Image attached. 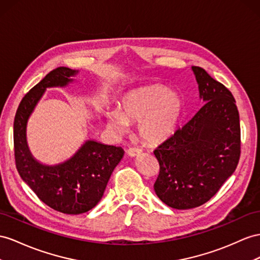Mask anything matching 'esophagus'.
<instances>
[{"mask_svg": "<svg viewBox=\"0 0 260 260\" xmlns=\"http://www.w3.org/2000/svg\"><path fill=\"white\" fill-rule=\"evenodd\" d=\"M141 152H142V149L138 148V147H131V148L127 149V154L131 157H135L138 154H141Z\"/></svg>", "mask_w": 260, "mask_h": 260, "instance_id": "34e87169", "label": "esophagus"}]
</instances>
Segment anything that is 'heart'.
I'll list each match as a JSON object with an SVG mask.
<instances>
[{"label": "heart", "instance_id": "heart-1", "mask_svg": "<svg viewBox=\"0 0 260 260\" xmlns=\"http://www.w3.org/2000/svg\"><path fill=\"white\" fill-rule=\"evenodd\" d=\"M182 113V100L160 85L146 86L128 93L121 111L106 114L109 127L125 133L129 123L139 122V134L150 144L160 143L174 134Z\"/></svg>", "mask_w": 260, "mask_h": 260}]
</instances>
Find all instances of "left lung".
<instances>
[{"instance_id": "obj_1", "label": "left lung", "mask_w": 260, "mask_h": 260, "mask_svg": "<svg viewBox=\"0 0 260 260\" xmlns=\"http://www.w3.org/2000/svg\"><path fill=\"white\" fill-rule=\"evenodd\" d=\"M204 104L158 146V198L170 208L193 209L208 202L235 171L241 156V125L235 99L201 67H192Z\"/></svg>"}]
</instances>
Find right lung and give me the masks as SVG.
I'll use <instances>...</instances> for the list:
<instances>
[{"label": "right lung", "instance_id": "obj_1", "mask_svg": "<svg viewBox=\"0 0 260 260\" xmlns=\"http://www.w3.org/2000/svg\"><path fill=\"white\" fill-rule=\"evenodd\" d=\"M78 70L58 67L22 99L14 118V156L19 176L45 204L64 214H81L101 200L113 170L124 156L122 147L94 141L83 144L62 164L46 166L32 158L26 143V124L45 90L64 86Z\"/></svg>", "mask_w": 260, "mask_h": 260}]
</instances>
